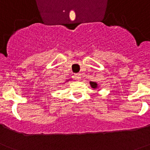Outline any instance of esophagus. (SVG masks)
<instances>
[{
	"mask_svg": "<svg viewBox=\"0 0 150 150\" xmlns=\"http://www.w3.org/2000/svg\"><path fill=\"white\" fill-rule=\"evenodd\" d=\"M74 78H75V79H76V80H80L81 79V74H76L74 75Z\"/></svg>",
	"mask_w": 150,
	"mask_h": 150,
	"instance_id": "34e87169",
	"label": "esophagus"
}]
</instances>
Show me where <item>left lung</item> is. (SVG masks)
Instances as JSON below:
<instances>
[{
	"instance_id": "8db88e82",
	"label": "left lung",
	"mask_w": 150,
	"mask_h": 150,
	"mask_svg": "<svg viewBox=\"0 0 150 150\" xmlns=\"http://www.w3.org/2000/svg\"><path fill=\"white\" fill-rule=\"evenodd\" d=\"M90 85H91V86L94 88H97V86H98L97 83H95V82H90Z\"/></svg>"
}]
</instances>
